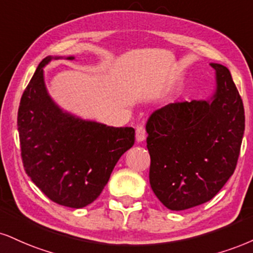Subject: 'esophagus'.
Listing matches in <instances>:
<instances>
[{
    "label": "esophagus",
    "mask_w": 253,
    "mask_h": 253,
    "mask_svg": "<svg viewBox=\"0 0 253 253\" xmlns=\"http://www.w3.org/2000/svg\"><path fill=\"white\" fill-rule=\"evenodd\" d=\"M146 135H147V133H146L145 126H142V125H140V126L136 127V133H135L136 141H138V142L144 141V140L146 139Z\"/></svg>",
    "instance_id": "esophagus-1"
}]
</instances>
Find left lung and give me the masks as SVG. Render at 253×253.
<instances>
[{
	"label": "left lung",
	"instance_id": "8db88e82",
	"mask_svg": "<svg viewBox=\"0 0 253 253\" xmlns=\"http://www.w3.org/2000/svg\"><path fill=\"white\" fill-rule=\"evenodd\" d=\"M211 67L217 77L211 99L169 103L146 124L151 187L172 211L211 200L238 161L245 129L243 100L229 69Z\"/></svg>",
	"mask_w": 253,
	"mask_h": 253
}]
</instances>
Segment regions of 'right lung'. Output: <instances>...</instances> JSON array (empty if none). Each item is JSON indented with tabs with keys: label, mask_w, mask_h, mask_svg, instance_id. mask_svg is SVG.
Segmentation results:
<instances>
[{
	"label": "right lung",
	"mask_w": 253,
	"mask_h": 253,
	"mask_svg": "<svg viewBox=\"0 0 253 253\" xmlns=\"http://www.w3.org/2000/svg\"><path fill=\"white\" fill-rule=\"evenodd\" d=\"M51 59L40 62L21 97V157L24 171L50 200L81 209L102 192L118 160L134 145L135 130L82 120L57 107L43 80Z\"/></svg>",
	"instance_id": "add662e5"
}]
</instances>
